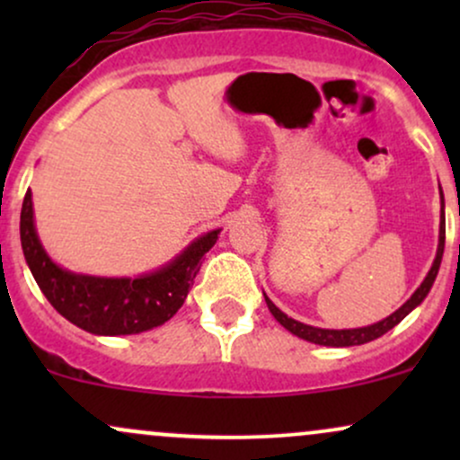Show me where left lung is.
I'll return each mask as SVG.
<instances>
[{
  "mask_svg": "<svg viewBox=\"0 0 460 460\" xmlns=\"http://www.w3.org/2000/svg\"><path fill=\"white\" fill-rule=\"evenodd\" d=\"M439 194H441V223H439V244H437L435 261H432L430 270L426 274L424 281H421L420 288L411 294V298L406 300L402 307L395 309L392 315H387V318L374 322V324H367V326H358V329H320V326H311V324H305V322L289 318L288 314H283V311L279 309L277 305L266 296V294H263V298H266V305L268 309H270V314L274 315V320H277L283 329L292 332V335L300 337V340L311 341V344H318V346H329V348L361 346V344H367V341L378 340V337L385 335V332L392 331L395 324H400V322L411 314V311L424 303V298L429 296L432 283H435L437 274H439L443 248H446V212H443V209H446V203H443V192Z\"/></svg>",
  "mask_w": 460,
  "mask_h": 460,
  "instance_id": "obj_1",
  "label": "left lung"
}]
</instances>
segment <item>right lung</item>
<instances>
[{
	"instance_id": "right-lung-1",
	"label": "right lung",
	"mask_w": 460,
	"mask_h": 460,
	"mask_svg": "<svg viewBox=\"0 0 460 460\" xmlns=\"http://www.w3.org/2000/svg\"><path fill=\"white\" fill-rule=\"evenodd\" d=\"M21 248L40 292L62 318L93 335H138L162 326L181 309L200 260L220 231L194 237L179 255L136 277H94L62 268L49 257L34 223L31 190L21 208Z\"/></svg>"
}]
</instances>
